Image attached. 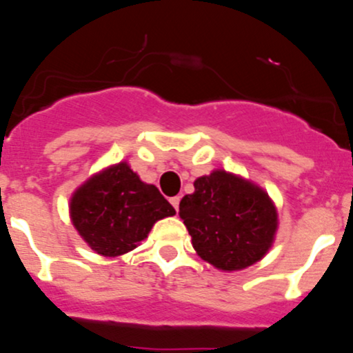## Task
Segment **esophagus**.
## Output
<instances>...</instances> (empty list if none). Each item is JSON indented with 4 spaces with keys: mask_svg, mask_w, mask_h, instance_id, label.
Segmentation results:
<instances>
[{
    "mask_svg": "<svg viewBox=\"0 0 353 353\" xmlns=\"http://www.w3.org/2000/svg\"><path fill=\"white\" fill-rule=\"evenodd\" d=\"M170 202H172L173 208H175L178 211V205H180V195H175V197H172V199H170Z\"/></svg>",
    "mask_w": 353,
    "mask_h": 353,
    "instance_id": "obj_1",
    "label": "esophagus"
}]
</instances>
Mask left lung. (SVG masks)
Masks as SVG:
<instances>
[{
	"instance_id": "1",
	"label": "left lung",
	"mask_w": 353,
	"mask_h": 353,
	"mask_svg": "<svg viewBox=\"0 0 353 353\" xmlns=\"http://www.w3.org/2000/svg\"><path fill=\"white\" fill-rule=\"evenodd\" d=\"M197 256L219 271H240L273 247L278 211L264 188L225 170L199 176L180 201Z\"/></svg>"
}]
</instances>
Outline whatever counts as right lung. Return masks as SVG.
I'll return each instance as SVG.
<instances>
[{"label": "right lung", "instance_id": "add662e5", "mask_svg": "<svg viewBox=\"0 0 353 353\" xmlns=\"http://www.w3.org/2000/svg\"><path fill=\"white\" fill-rule=\"evenodd\" d=\"M175 214L158 187L120 161L87 178L70 197V219L83 242L104 257L134 250L156 221Z\"/></svg>", "mask_w": 353, "mask_h": 353}]
</instances>
